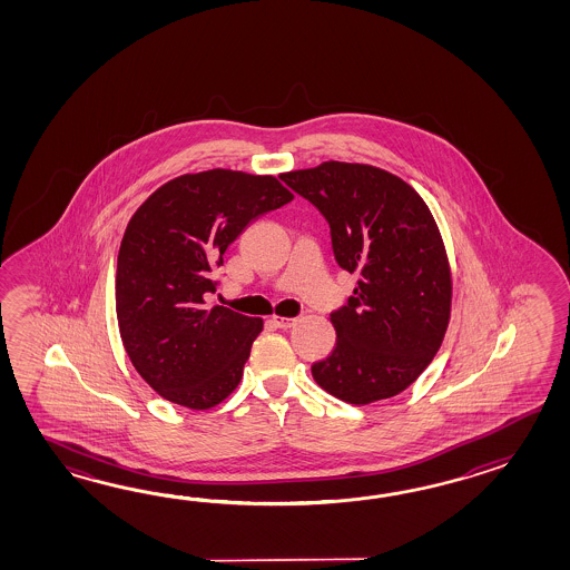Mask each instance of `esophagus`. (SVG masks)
Segmentation results:
<instances>
[{"label": "esophagus", "mask_w": 570, "mask_h": 570, "mask_svg": "<svg viewBox=\"0 0 570 570\" xmlns=\"http://www.w3.org/2000/svg\"><path fill=\"white\" fill-rule=\"evenodd\" d=\"M295 322H297V317H281V315H273L271 317V324L275 327H283V330L295 326Z\"/></svg>", "instance_id": "esophagus-1"}]
</instances>
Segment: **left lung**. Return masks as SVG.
<instances>
[{
  "mask_svg": "<svg viewBox=\"0 0 570 570\" xmlns=\"http://www.w3.org/2000/svg\"><path fill=\"white\" fill-rule=\"evenodd\" d=\"M281 179L320 209L336 263L358 275L330 314L336 346L312 366L315 383L352 405L397 395L449 327L452 279L436 222L412 185L371 165L327 160Z\"/></svg>",
  "mask_w": 570,
  "mask_h": 570,
  "instance_id": "left-lung-1",
  "label": "left lung"
}]
</instances>
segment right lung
Returning a JSON list of instances; mask_svg holds the SVG:
<instances>
[{
	"instance_id": "1",
	"label": "right lung",
	"mask_w": 570,
	"mask_h": 570,
	"mask_svg": "<svg viewBox=\"0 0 570 570\" xmlns=\"http://www.w3.org/2000/svg\"><path fill=\"white\" fill-rule=\"evenodd\" d=\"M271 175L212 169L158 187L121 238L116 314L134 368L160 397L209 410L238 387L261 317L207 307L214 268L253 219L289 204Z\"/></svg>"
}]
</instances>
